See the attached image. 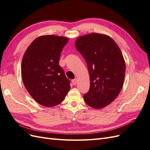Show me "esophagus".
Returning <instances> with one entry per match:
<instances>
[{
    "mask_svg": "<svg viewBox=\"0 0 150 150\" xmlns=\"http://www.w3.org/2000/svg\"><path fill=\"white\" fill-rule=\"evenodd\" d=\"M72 84H73V85H76L77 84V83H78V79H77L76 78L72 79Z\"/></svg>",
    "mask_w": 150,
    "mask_h": 150,
    "instance_id": "obj_1",
    "label": "esophagus"
}]
</instances>
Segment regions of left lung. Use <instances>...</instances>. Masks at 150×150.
<instances>
[{
    "mask_svg": "<svg viewBox=\"0 0 150 150\" xmlns=\"http://www.w3.org/2000/svg\"><path fill=\"white\" fill-rule=\"evenodd\" d=\"M75 46L84 58L90 77L85 102L94 109L107 106L118 96L124 83L126 66L120 49L108 35L98 33L81 36Z\"/></svg>",
    "mask_w": 150,
    "mask_h": 150,
    "instance_id": "obj_1",
    "label": "left lung"
}]
</instances>
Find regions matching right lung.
Returning a JSON list of instances; mask_svg holds the SVG:
<instances>
[{"instance_id":"1","label":"right lung","mask_w":150,"mask_h":150,"mask_svg":"<svg viewBox=\"0 0 150 150\" xmlns=\"http://www.w3.org/2000/svg\"><path fill=\"white\" fill-rule=\"evenodd\" d=\"M68 40L54 35L40 36L30 44L22 58L21 73L25 88L44 106L60 104L70 89V81L59 65Z\"/></svg>"}]
</instances>
